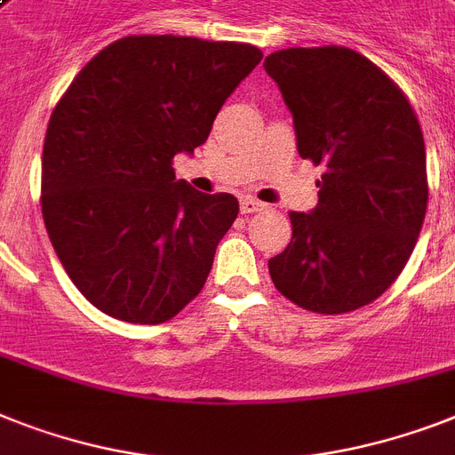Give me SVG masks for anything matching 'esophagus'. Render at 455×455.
<instances>
[{"label":"esophagus","mask_w":455,"mask_h":455,"mask_svg":"<svg viewBox=\"0 0 455 455\" xmlns=\"http://www.w3.org/2000/svg\"><path fill=\"white\" fill-rule=\"evenodd\" d=\"M264 208H266L264 203L254 201L252 196H245V198H240V212H243V215H254V212H261Z\"/></svg>","instance_id":"obj_1"}]
</instances>
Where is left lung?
<instances>
[{
  "mask_svg": "<svg viewBox=\"0 0 455 455\" xmlns=\"http://www.w3.org/2000/svg\"><path fill=\"white\" fill-rule=\"evenodd\" d=\"M264 69L291 112L299 156L324 168L317 205L290 212V245L268 259L273 285L306 311H355L393 285L426 220L419 119L350 48H285Z\"/></svg>",
  "mask_w": 455,
  "mask_h": 455,
  "instance_id": "obj_1",
  "label": "left lung"
}]
</instances>
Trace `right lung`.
<instances>
[{"mask_svg": "<svg viewBox=\"0 0 455 455\" xmlns=\"http://www.w3.org/2000/svg\"><path fill=\"white\" fill-rule=\"evenodd\" d=\"M261 58L250 44L124 36L62 95L44 142V224L95 308L158 324L203 290L238 201L177 182L172 158L208 140Z\"/></svg>", "mask_w": 455, "mask_h": 455, "instance_id": "add662e5", "label": "right lung"}]
</instances>
